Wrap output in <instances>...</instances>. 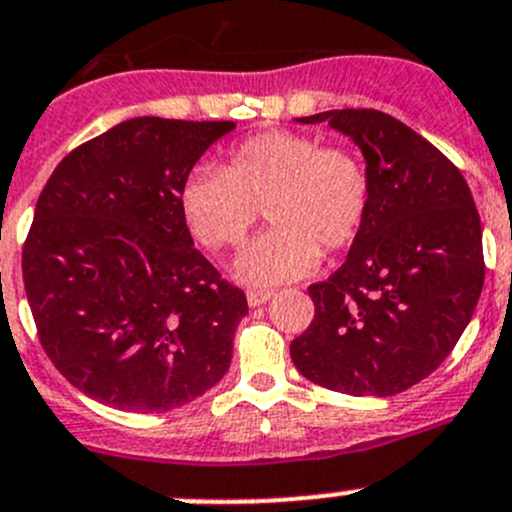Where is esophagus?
I'll list each match as a JSON object with an SVG mask.
<instances>
[{
	"label": "esophagus",
	"mask_w": 512,
	"mask_h": 512,
	"mask_svg": "<svg viewBox=\"0 0 512 512\" xmlns=\"http://www.w3.org/2000/svg\"><path fill=\"white\" fill-rule=\"evenodd\" d=\"M270 297V289H250V292H247V304H250V307H262V304L270 302Z\"/></svg>",
	"instance_id": "1"
}]
</instances>
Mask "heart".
I'll return each instance as SVG.
<instances>
[{"label":"heart","instance_id":"1","mask_svg":"<svg viewBox=\"0 0 512 512\" xmlns=\"http://www.w3.org/2000/svg\"><path fill=\"white\" fill-rule=\"evenodd\" d=\"M369 203L371 180L359 153L297 131H265L237 143L225 170L193 168L178 193L190 235L213 252L240 245L265 208L272 227L235 262V277L250 287L299 280L317 267L319 250H347Z\"/></svg>","mask_w":512,"mask_h":512}]
</instances>
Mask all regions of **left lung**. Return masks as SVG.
Here are the masks:
<instances>
[{"instance_id":"obj_1","label":"left lung","mask_w":512,"mask_h":512,"mask_svg":"<svg viewBox=\"0 0 512 512\" xmlns=\"http://www.w3.org/2000/svg\"><path fill=\"white\" fill-rule=\"evenodd\" d=\"M359 146L371 180L366 223L344 265L309 287L314 319L289 347L324 389L394 396L451 354L483 289V230L461 170L374 108L297 118Z\"/></svg>"}]
</instances>
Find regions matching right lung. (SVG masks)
I'll return each mask as SVG.
<instances>
[{
    "label": "right lung",
    "instance_id": "1",
    "mask_svg": "<svg viewBox=\"0 0 512 512\" xmlns=\"http://www.w3.org/2000/svg\"><path fill=\"white\" fill-rule=\"evenodd\" d=\"M232 121L141 116L56 165L22 252L51 364L101 404L178 409L230 369L245 292L193 247L183 180Z\"/></svg>",
    "mask_w": 512,
    "mask_h": 512
}]
</instances>
